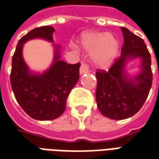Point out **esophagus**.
<instances>
[{"instance_id": "esophagus-1", "label": "esophagus", "mask_w": 159, "mask_h": 159, "mask_svg": "<svg viewBox=\"0 0 159 159\" xmlns=\"http://www.w3.org/2000/svg\"><path fill=\"white\" fill-rule=\"evenodd\" d=\"M89 72V69L86 64H83L80 67V75H83V74H86Z\"/></svg>"}]
</instances>
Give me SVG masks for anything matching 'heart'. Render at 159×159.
Returning a JSON list of instances; mask_svg holds the SVG:
<instances>
[{
  "instance_id": "b5f03b06",
  "label": "heart",
  "mask_w": 159,
  "mask_h": 159,
  "mask_svg": "<svg viewBox=\"0 0 159 159\" xmlns=\"http://www.w3.org/2000/svg\"><path fill=\"white\" fill-rule=\"evenodd\" d=\"M79 45L83 50L92 52L93 63L102 69L109 68L120 52L119 41L106 32H85L80 37Z\"/></svg>"
}]
</instances>
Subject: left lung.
Instances as JSON below:
<instances>
[{
  "label": "left lung",
  "instance_id": "1",
  "mask_svg": "<svg viewBox=\"0 0 159 159\" xmlns=\"http://www.w3.org/2000/svg\"><path fill=\"white\" fill-rule=\"evenodd\" d=\"M124 45L121 54L108 71L97 70L95 98L99 110L112 120H125L140 109L148 96L152 83V59L141 38L121 27ZM136 58L142 61L141 71L130 78L126 64Z\"/></svg>",
  "mask_w": 159,
  "mask_h": 159
}]
</instances>
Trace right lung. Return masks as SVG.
I'll return each mask as SVG.
<instances>
[{
	"instance_id": "add662e5",
	"label": "right lung",
	"mask_w": 159,
	"mask_h": 159,
	"mask_svg": "<svg viewBox=\"0 0 159 159\" xmlns=\"http://www.w3.org/2000/svg\"><path fill=\"white\" fill-rule=\"evenodd\" d=\"M52 26L30 31L19 40L12 58L10 82L14 96L22 109L34 120H52L65 110L66 101L79 79L80 64H68L60 59V47L54 46V59L43 73L30 70L22 55L24 44L34 39L53 43Z\"/></svg>"
}]
</instances>
